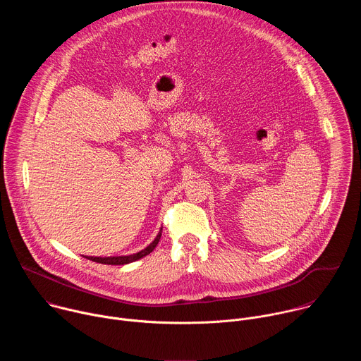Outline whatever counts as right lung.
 I'll use <instances>...</instances> for the list:
<instances>
[{"mask_svg": "<svg viewBox=\"0 0 361 361\" xmlns=\"http://www.w3.org/2000/svg\"><path fill=\"white\" fill-rule=\"evenodd\" d=\"M161 231H163V227L160 228L157 237L152 240V243H149L144 250L135 252V254H130V255H114V257H92V255H87L85 259L91 260V262H95V263H101V264H109V266H124V264H128V263H133V262H137L140 259H142V257H145L147 254H149L154 248H156V245L159 244L160 241V237H161Z\"/></svg>", "mask_w": 361, "mask_h": 361, "instance_id": "add662e5", "label": "right lung"}]
</instances>
